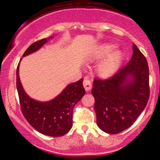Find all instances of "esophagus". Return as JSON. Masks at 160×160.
Listing matches in <instances>:
<instances>
[{"label":"esophagus","mask_w":160,"mask_h":160,"mask_svg":"<svg viewBox=\"0 0 160 160\" xmlns=\"http://www.w3.org/2000/svg\"><path fill=\"white\" fill-rule=\"evenodd\" d=\"M83 87H84L85 90H86L87 91H89V90L91 89L92 88L91 80H90L89 78H88V77L84 78V80H83Z\"/></svg>","instance_id":"1"}]
</instances>
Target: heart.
Segmentation results:
<instances>
[{"label":"heart","mask_w":160,"mask_h":160,"mask_svg":"<svg viewBox=\"0 0 160 160\" xmlns=\"http://www.w3.org/2000/svg\"><path fill=\"white\" fill-rule=\"evenodd\" d=\"M117 46L114 44H104L100 46L94 52L92 59H100L107 56L97 66V72L101 77H108L113 75L118 69L122 62L123 53L119 50H115Z\"/></svg>","instance_id":"1"}]
</instances>
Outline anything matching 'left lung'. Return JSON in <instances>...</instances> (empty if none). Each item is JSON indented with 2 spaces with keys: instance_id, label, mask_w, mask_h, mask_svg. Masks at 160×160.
Instances as JSON below:
<instances>
[{
  "instance_id": "8db88e82",
  "label": "left lung",
  "mask_w": 160,
  "mask_h": 160,
  "mask_svg": "<svg viewBox=\"0 0 160 160\" xmlns=\"http://www.w3.org/2000/svg\"><path fill=\"white\" fill-rule=\"evenodd\" d=\"M130 61L107 80L94 79L97 124L104 132L118 134L133 125L149 98V67L135 44Z\"/></svg>"
}]
</instances>
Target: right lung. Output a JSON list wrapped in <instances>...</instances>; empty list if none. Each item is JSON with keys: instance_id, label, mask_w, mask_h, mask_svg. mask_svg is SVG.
Listing matches in <instances>:
<instances>
[{"instance_id": "obj_1", "label": "right lung", "mask_w": 160, "mask_h": 160, "mask_svg": "<svg viewBox=\"0 0 160 160\" xmlns=\"http://www.w3.org/2000/svg\"><path fill=\"white\" fill-rule=\"evenodd\" d=\"M52 37L32 43L22 57L36 52ZM18 72L19 63L16 71V85L22 112L28 123L43 135L57 137L67 134L72 128L74 106L85 94L83 79L69 84L54 99L41 102L32 99L25 93L20 81Z\"/></svg>"}]
</instances>
